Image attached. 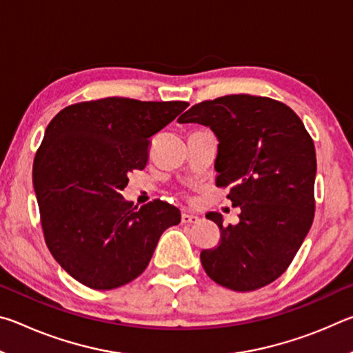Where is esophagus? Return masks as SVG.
Here are the masks:
<instances>
[{
    "label": "esophagus",
    "instance_id": "obj_1",
    "mask_svg": "<svg viewBox=\"0 0 353 353\" xmlns=\"http://www.w3.org/2000/svg\"><path fill=\"white\" fill-rule=\"evenodd\" d=\"M201 221V218L198 214H193V213H188V212H183L182 213V223L183 224H198Z\"/></svg>",
    "mask_w": 353,
    "mask_h": 353
}]
</instances>
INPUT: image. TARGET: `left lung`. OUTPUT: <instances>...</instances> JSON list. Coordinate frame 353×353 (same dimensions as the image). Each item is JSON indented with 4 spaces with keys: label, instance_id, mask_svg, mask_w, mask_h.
I'll return each instance as SVG.
<instances>
[{
    "label": "left lung",
    "instance_id": "1",
    "mask_svg": "<svg viewBox=\"0 0 353 353\" xmlns=\"http://www.w3.org/2000/svg\"><path fill=\"white\" fill-rule=\"evenodd\" d=\"M216 134V187L240 207V223L223 225L218 246L201 252L207 276L246 292L270 285L288 270L314 218L316 152L302 119L272 98L227 94L202 101L177 119Z\"/></svg>",
    "mask_w": 353,
    "mask_h": 353
}]
</instances>
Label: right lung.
<instances>
[{"label": "right lung", "mask_w": 353, "mask_h": 353, "mask_svg": "<svg viewBox=\"0 0 353 353\" xmlns=\"http://www.w3.org/2000/svg\"><path fill=\"white\" fill-rule=\"evenodd\" d=\"M188 107L185 101L110 97L65 107L37 149L32 183L45 243L56 261L92 290H113L146 270L159 238L181 223L168 202L134 207L128 174L143 170L151 137Z\"/></svg>", "instance_id": "add662e5"}]
</instances>
